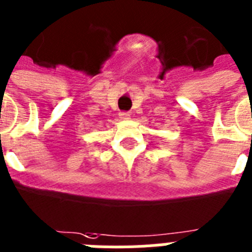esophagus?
I'll return each mask as SVG.
<instances>
[{"label": "esophagus", "instance_id": "1", "mask_svg": "<svg viewBox=\"0 0 252 252\" xmlns=\"http://www.w3.org/2000/svg\"><path fill=\"white\" fill-rule=\"evenodd\" d=\"M120 117H121L122 120H127V118H130V112H121V113H120Z\"/></svg>", "mask_w": 252, "mask_h": 252}]
</instances>
